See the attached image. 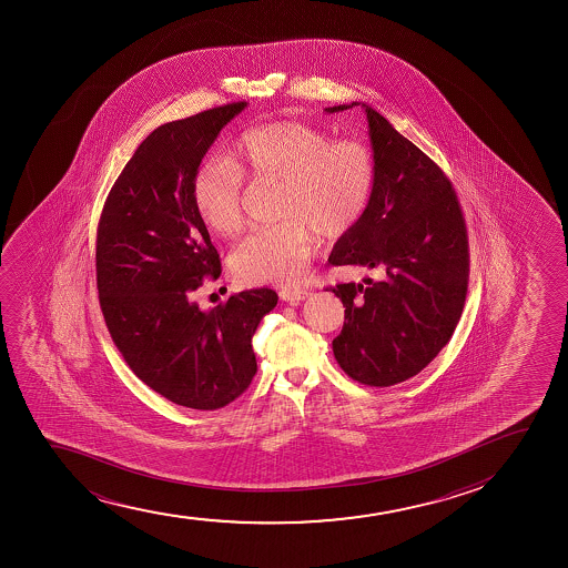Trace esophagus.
I'll use <instances>...</instances> for the list:
<instances>
[{"label": "esophagus", "instance_id": "esophagus-1", "mask_svg": "<svg viewBox=\"0 0 568 568\" xmlns=\"http://www.w3.org/2000/svg\"><path fill=\"white\" fill-rule=\"evenodd\" d=\"M308 295H311L308 290H282L281 300L297 305L300 301L307 300Z\"/></svg>", "mask_w": 568, "mask_h": 568}]
</instances>
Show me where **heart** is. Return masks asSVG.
<instances>
[{
  "instance_id": "obj_1",
  "label": "heart",
  "mask_w": 568,
  "mask_h": 568,
  "mask_svg": "<svg viewBox=\"0 0 568 568\" xmlns=\"http://www.w3.org/2000/svg\"><path fill=\"white\" fill-rule=\"evenodd\" d=\"M229 160L212 156L193 178L196 214L215 235H236L244 225L242 176L284 183V222L257 231L231 254L233 273L248 284L301 281L318 235H348L367 212L377 180L369 145L354 138L332 140L300 121L252 126L233 144Z\"/></svg>"
}]
</instances>
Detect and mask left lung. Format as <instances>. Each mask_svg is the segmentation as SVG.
<instances>
[{
	"label": "left lung",
	"instance_id": "8db88e82",
	"mask_svg": "<svg viewBox=\"0 0 568 568\" xmlns=\"http://www.w3.org/2000/svg\"><path fill=\"white\" fill-rule=\"evenodd\" d=\"M362 108L377 180L362 222L341 236L329 263L383 268V278L329 287L345 307L333 354L362 385L392 386L423 372L449 343L468 292V233L444 170L381 113Z\"/></svg>",
	"mask_w": 568,
	"mask_h": 568
}]
</instances>
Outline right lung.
<instances>
[{
    "instance_id": "add662e5",
    "label": "right lung",
    "mask_w": 568,
    "mask_h": 568,
    "mask_svg": "<svg viewBox=\"0 0 568 568\" xmlns=\"http://www.w3.org/2000/svg\"><path fill=\"white\" fill-rule=\"evenodd\" d=\"M246 102L161 124L111 187L97 231V287L111 339L138 378L174 404L214 412L248 388L252 337L276 307L268 287L199 308L193 295L222 273L193 203L203 156Z\"/></svg>"
}]
</instances>
